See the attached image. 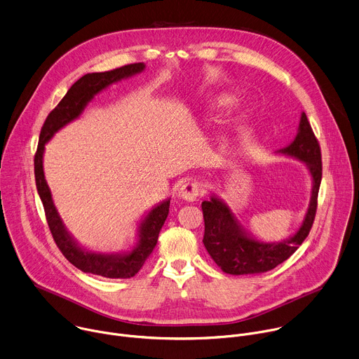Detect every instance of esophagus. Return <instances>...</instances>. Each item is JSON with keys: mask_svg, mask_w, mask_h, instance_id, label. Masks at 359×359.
<instances>
[{"mask_svg": "<svg viewBox=\"0 0 359 359\" xmlns=\"http://www.w3.org/2000/svg\"><path fill=\"white\" fill-rule=\"evenodd\" d=\"M178 195H180L184 201L194 202V201H196L199 196H202L201 184H199V182H195V181H188V182H185V184L181 185V188H180V191H178Z\"/></svg>", "mask_w": 359, "mask_h": 359, "instance_id": "1", "label": "esophagus"}]
</instances>
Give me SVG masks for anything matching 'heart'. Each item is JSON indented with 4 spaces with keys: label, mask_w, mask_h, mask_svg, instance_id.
Here are the masks:
<instances>
[{
    "label": "heart",
    "mask_w": 359,
    "mask_h": 359,
    "mask_svg": "<svg viewBox=\"0 0 359 359\" xmlns=\"http://www.w3.org/2000/svg\"><path fill=\"white\" fill-rule=\"evenodd\" d=\"M225 102H226V100H225Z\"/></svg>",
    "instance_id": "obj_1"
}]
</instances>
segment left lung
<instances>
[{"instance_id": "8db88e82", "label": "left lung", "mask_w": 359, "mask_h": 359, "mask_svg": "<svg viewBox=\"0 0 359 359\" xmlns=\"http://www.w3.org/2000/svg\"><path fill=\"white\" fill-rule=\"evenodd\" d=\"M304 161L313 175V196L306 219L299 232L281 243H262L248 238L231 209L217 198L202 202L205 221L203 245L222 271L229 274H255L274 269L284 260H287L309 236L318 205V189L323 177L321 149L320 142L306 116L302 114L299 133L289 147L281 150Z\"/></svg>"}]
</instances>
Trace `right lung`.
Returning a JSON list of instances; mask_svg holds the SVG:
<instances>
[{
	"label": "right lung",
	"mask_w": 359,
	"mask_h": 359,
	"mask_svg": "<svg viewBox=\"0 0 359 359\" xmlns=\"http://www.w3.org/2000/svg\"><path fill=\"white\" fill-rule=\"evenodd\" d=\"M142 69H144V63H130L116 67L113 70L99 72V74H88L72 85L63 99L57 103V106L48 114L41 128L38 149L34 158L36 189L42 201L46 222L56 246L59 248L62 255L79 270L109 278H130L140 271V269L146 263L147 257L151 255L153 249L157 245L160 231L168 217L170 201H165L154 208L147 215L146 219L142 221L140 228L138 246L131 253L96 255L85 252L72 241V238L67 235L62 225V221L52 202L50 191L43 177L42 156L45 150V142L53 135V133L69 121L76 118L96 93H99L102 89L111 85L113 82L138 74Z\"/></svg>",
	"instance_id": "obj_1"
}]
</instances>
